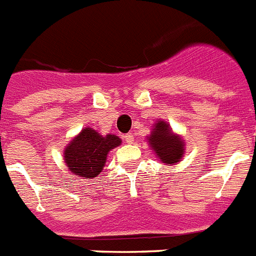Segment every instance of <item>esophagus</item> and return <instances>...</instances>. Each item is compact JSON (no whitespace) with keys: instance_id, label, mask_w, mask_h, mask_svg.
Returning <instances> with one entry per match:
<instances>
[{"instance_id":"34e87169","label":"esophagus","mask_w":256,"mask_h":256,"mask_svg":"<svg viewBox=\"0 0 256 256\" xmlns=\"http://www.w3.org/2000/svg\"><path fill=\"white\" fill-rule=\"evenodd\" d=\"M124 141H126V144H132V142L134 141V136H133L132 133H126V134L124 136Z\"/></svg>"}]
</instances>
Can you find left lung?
Wrapping results in <instances>:
<instances>
[{
  "mask_svg": "<svg viewBox=\"0 0 256 256\" xmlns=\"http://www.w3.org/2000/svg\"><path fill=\"white\" fill-rule=\"evenodd\" d=\"M148 142L162 162L174 164L182 159L184 144L180 136H176L172 132L165 122L155 124L152 133L148 137Z\"/></svg>",
  "mask_w": 256,
  "mask_h": 256,
  "instance_id": "1",
  "label": "left lung"
}]
</instances>
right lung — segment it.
Returning <instances> with one entry per match:
<instances>
[{
  "label": "right lung",
  "mask_w": 256,
  "mask_h": 256,
  "mask_svg": "<svg viewBox=\"0 0 256 256\" xmlns=\"http://www.w3.org/2000/svg\"><path fill=\"white\" fill-rule=\"evenodd\" d=\"M120 142L114 134L102 137L92 128H84L65 148V162L76 176L94 178L102 170L108 151Z\"/></svg>",
  "instance_id": "obj_1"
}]
</instances>
